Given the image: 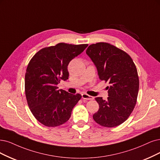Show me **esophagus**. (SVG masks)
<instances>
[{"instance_id":"34e87169","label":"esophagus","mask_w":160,"mask_h":160,"mask_svg":"<svg viewBox=\"0 0 160 160\" xmlns=\"http://www.w3.org/2000/svg\"><path fill=\"white\" fill-rule=\"evenodd\" d=\"M82 98L84 99H87V100H92L93 99V97L89 96L87 93H82Z\"/></svg>"}]
</instances>
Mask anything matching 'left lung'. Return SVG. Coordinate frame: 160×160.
Returning <instances> with one entry per match:
<instances>
[{"label": "left lung", "instance_id": "1", "mask_svg": "<svg viewBox=\"0 0 160 160\" xmlns=\"http://www.w3.org/2000/svg\"><path fill=\"white\" fill-rule=\"evenodd\" d=\"M86 54L96 67L99 79L110 84L108 99L95 98L99 108L93 119L105 127L119 126L131 115L137 103L139 89L137 67L126 52L108 43L90 45Z\"/></svg>", "mask_w": 160, "mask_h": 160}]
</instances>
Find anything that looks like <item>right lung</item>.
<instances>
[{"instance_id":"right-lung-1","label":"right lung","mask_w":160,"mask_h":160,"mask_svg":"<svg viewBox=\"0 0 160 160\" xmlns=\"http://www.w3.org/2000/svg\"><path fill=\"white\" fill-rule=\"evenodd\" d=\"M88 45L60 43L41 49L29 61L25 75L26 97L33 115L43 125L55 127L66 122L81 99L79 93L58 90L57 84L68 78L70 61Z\"/></svg>"}]
</instances>
